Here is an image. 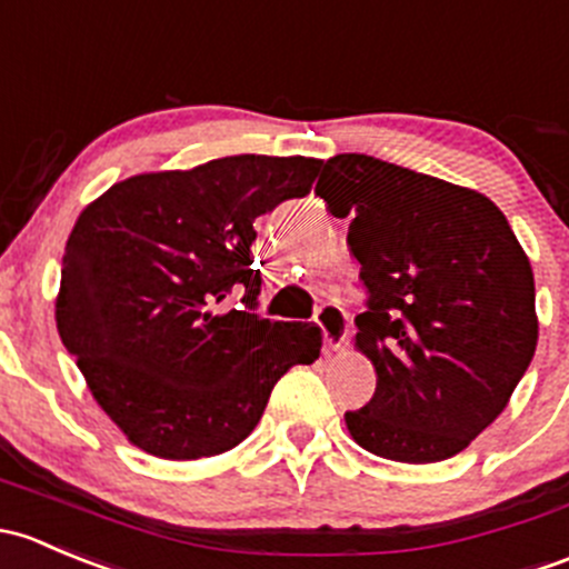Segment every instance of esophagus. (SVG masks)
<instances>
[{
	"mask_svg": "<svg viewBox=\"0 0 569 569\" xmlns=\"http://www.w3.org/2000/svg\"><path fill=\"white\" fill-rule=\"evenodd\" d=\"M315 323L323 331L326 353H333V350L342 348L345 333H348V315H345V309L339 307V303L326 301L323 307L318 309V315H315Z\"/></svg>",
	"mask_w": 569,
	"mask_h": 569,
	"instance_id": "34e87169",
	"label": "esophagus"
}]
</instances>
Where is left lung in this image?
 Segmentation results:
<instances>
[{
	"label": "left lung",
	"mask_w": 569,
	"mask_h": 569,
	"mask_svg": "<svg viewBox=\"0 0 569 569\" xmlns=\"http://www.w3.org/2000/svg\"><path fill=\"white\" fill-rule=\"evenodd\" d=\"M361 262L356 348L378 386L345 413L367 452L438 462L507 408L537 348L535 273L503 213L479 191L365 153L328 158L318 189Z\"/></svg>",
	"instance_id": "obj_1"
}]
</instances>
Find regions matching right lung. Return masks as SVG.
Segmentation results:
<instances>
[{
    "label": "right lung",
    "mask_w": 569,
    "mask_h": 569,
    "mask_svg": "<svg viewBox=\"0 0 569 569\" xmlns=\"http://www.w3.org/2000/svg\"><path fill=\"white\" fill-rule=\"evenodd\" d=\"M318 158L227 156L148 172L87 204L62 257L57 328L133 447L197 460L238 447L273 386L320 356V328L254 312V221L307 197ZM238 286L241 310L209 312Z\"/></svg>",
    "instance_id": "obj_1"
}]
</instances>
